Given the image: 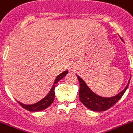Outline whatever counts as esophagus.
<instances>
[{"label":"esophagus","instance_id":"obj_1","mask_svg":"<svg viewBox=\"0 0 133 133\" xmlns=\"http://www.w3.org/2000/svg\"><path fill=\"white\" fill-rule=\"evenodd\" d=\"M74 67L70 68V71H74Z\"/></svg>","mask_w":133,"mask_h":133}]
</instances>
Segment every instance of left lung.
Instances as JSON below:
<instances>
[{"instance_id":"obj_1","label":"left lung","mask_w":133,"mask_h":133,"mask_svg":"<svg viewBox=\"0 0 133 133\" xmlns=\"http://www.w3.org/2000/svg\"><path fill=\"white\" fill-rule=\"evenodd\" d=\"M77 78L80 83L79 98L80 101L89 110L95 111H104L114 105L121 99L124 93L127 91L130 82L129 80V83L125 89L117 95L114 96L112 97H103L92 92L80 76L77 75Z\"/></svg>"}]
</instances>
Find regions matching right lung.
<instances>
[{
	"mask_svg": "<svg viewBox=\"0 0 133 133\" xmlns=\"http://www.w3.org/2000/svg\"><path fill=\"white\" fill-rule=\"evenodd\" d=\"M68 73V71H65V72L60 74L59 76H57V77L55 80L54 83H53V87L51 88V91H49V92L48 93V95L46 96L45 97H44L42 99H41V101H39L38 102L32 105H25L23 104V103H22L19 102V101H17V102L19 103V104L22 108H23L24 109L28 110V111H39L45 110L46 108H47L49 105H51L52 104V103L53 102V101H54L55 84H56L61 79L63 78V77L66 75Z\"/></svg>",
	"mask_w": 133,
	"mask_h": 133,
	"instance_id": "1",
	"label": "right lung"
}]
</instances>
